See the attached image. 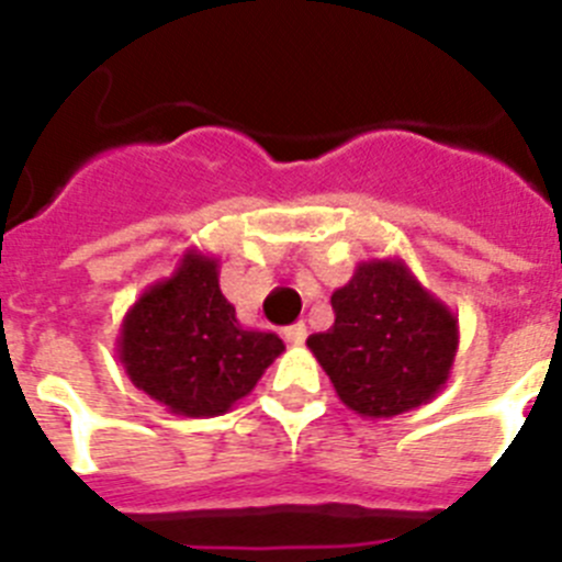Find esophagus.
Returning <instances> with one entry per match:
<instances>
[{"label":"esophagus","mask_w":562,"mask_h":562,"mask_svg":"<svg viewBox=\"0 0 562 562\" xmlns=\"http://www.w3.org/2000/svg\"><path fill=\"white\" fill-rule=\"evenodd\" d=\"M284 340L290 342V346H304V340H306V324H304V321H301V324L286 326Z\"/></svg>","instance_id":"1"}]
</instances>
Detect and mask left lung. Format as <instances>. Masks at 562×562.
I'll list each match as a JSON object with an SVG mask.
<instances>
[{"mask_svg": "<svg viewBox=\"0 0 562 562\" xmlns=\"http://www.w3.org/2000/svg\"><path fill=\"white\" fill-rule=\"evenodd\" d=\"M335 326L306 340L337 396L362 419H391L441 394L459 351V317L402 258L360 261L331 292Z\"/></svg>", "mask_w": 562, "mask_h": 562, "instance_id": "8db88e82", "label": "left lung"}]
</instances>
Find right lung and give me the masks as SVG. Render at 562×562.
Segmentation results:
<instances>
[{"label": "right lung", "mask_w": 562, "mask_h": 562, "mask_svg": "<svg viewBox=\"0 0 562 562\" xmlns=\"http://www.w3.org/2000/svg\"><path fill=\"white\" fill-rule=\"evenodd\" d=\"M114 342L128 380L188 419L227 414L284 351L276 331L238 324L220 290V258L196 247L128 306Z\"/></svg>", "instance_id": "obj_1"}]
</instances>
